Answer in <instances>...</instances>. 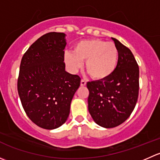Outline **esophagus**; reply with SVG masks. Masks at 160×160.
Wrapping results in <instances>:
<instances>
[{
  "instance_id": "esophagus-1",
  "label": "esophagus",
  "mask_w": 160,
  "mask_h": 160,
  "mask_svg": "<svg viewBox=\"0 0 160 160\" xmlns=\"http://www.w3.org/2000/svg\"><path fill=\"white\" fill-rule=\"evenodd\" d=\"M87 84V83H86V81H85L84 80H80V86L81 87H83V86H85V85Z\"/></svg>"
}]
</instances>
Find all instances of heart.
<instances>
[{"mask_svg": "<svg viewBox=\"0 0 160 160\" xmlns=\"http://www.w3.org/2000/svg\"><path fill=\"white\" fill-rule=\"evenodd\" d=\"M64 61L71 72H76L85 61V70L93 79L108 78L117 68L118 51L113 42L104 40L86 39L76 43L72 53L67 52Z\"/></svg>", "mask_w": 160, "mask_h": 160, "instance_id": "obj_1", "label": "heart"}]
</instances>
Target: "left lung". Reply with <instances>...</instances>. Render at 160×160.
I'll list each match as a JSON object with an SVG mask.
<instances>
[{
	"label": "left lung",
	"instance_id": "obj_1",
	"mask_svg": "<svg viewBox=\"0 0 160 160\" xmlns=\"http://www.w3.org/2000/svg\"><path fill=\"white\" fill-rule=\"evenodd\" d=\"M118 51L115 71L108 78L87 83L88 110L98 125L114 128L128 118L136 104L139 90V70L131 50L112 38Z\"/></svg>",
	"mask_w": 160,
	"mask_h": 160
}]
</instances>
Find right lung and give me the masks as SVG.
Returning a JSON list of instances; mask_svg holds the SVG:
<instances>
[{"label":"right lung","mask_w":160,"mask_h":160,"mask_svg":"<svg viewBox=\"0 0 160 160\" xmlns=\"http://www.w3.org/2000/svg\"><path fill=\"white\" fill-rule=\"evenodd\" d=\"M66 35L49 32L36 40L24 54L18 79V91L25 113L45 129L66 122L80 78L65 70Z\"/></svg>","instance_id":"add662e5"}]
</instances>
